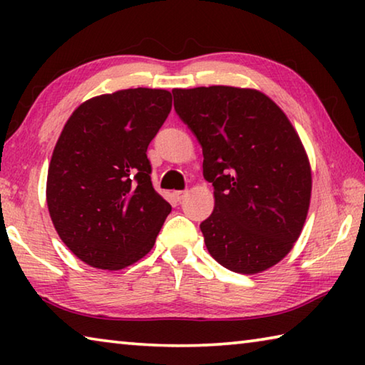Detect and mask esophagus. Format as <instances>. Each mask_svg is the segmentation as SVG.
Wrapping results in <instances>:
<instances>
[{"label": "esophagus", "mask_w": 365, "mask_h": 365, "mask_svg": "<svg viewBox=\"0 0 365 365\" xmlns=\"http://www.w3.org/2000/svg\"><path fill=\"white\" fill-rule=\"evenodd\" d=\"M188 195V191L187 190H180V191H174V196H175V200L177 201H182L185 196Z\"/></svg>", "instance_id": "esophagus-1"}]
</instances>
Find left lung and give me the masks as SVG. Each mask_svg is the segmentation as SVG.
Returning <instances> with one entry per match:
<instances>
[{"mask_svg":"<svg viewBox=\"0 0 365 365\" xmlns=\"http://www.w3.org/2000/svg\"><path fill=\"white\" fill-rule=\"evenodd\" d=\"M174 106L202 146L214 211L200 225L215 261L238 274L274 267L299 238L312 174L298 132L255 88H174Z\"/></svg>","mask_w":365,"mask_h":365,"instance_id":"left-lung-1","label":"left lung"}]
</instances>
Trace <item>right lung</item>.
I'll return each mask as SVG.
<instances>
[{
    "instance_id": "right-lung-1",
    "label": "right lung",
    "mask_w": 365,
    "mask_h": 365,
    "mask_svg": "<svg viewBox=\"0 0 365 365\" xmlns=\"http://www.w3.org/2000/svg\"><path fill=\"white\" fill-rule=\"evenodd\" d=\"M172 109V93L127 88L73 110L54 146L46 205L80 261L120 270L151 251L172 207L151 185L146 150Z\"/></svg>"
}]
</instances>
